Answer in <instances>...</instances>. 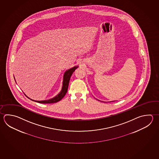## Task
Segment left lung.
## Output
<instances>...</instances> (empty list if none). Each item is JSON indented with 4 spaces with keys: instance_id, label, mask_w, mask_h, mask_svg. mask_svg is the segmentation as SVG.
I'll return each instance as SVG.
<instances>
[{
    "instance_id": "obj_1",
    "label": "left lung",
    "mask_w": 159,
    "mask_h": 159,
    "mask_svg": "<svg viewBox=\"0 0 159 159\" xmlns=\"http://www.w3.org/2000/svg\"><path fill=\"white\" fill-rule=\"evenodd\" d=\"M112 102H113V101H112Z\"/></svg>"
}]
</instances>
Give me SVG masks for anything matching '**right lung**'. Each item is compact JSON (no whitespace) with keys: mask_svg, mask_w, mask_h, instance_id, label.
Masks as SVG:
<instances>
[{"mask_svg":"<svg viewBox=\"0 0 159 159\" xmlns=\"http://www.w3.org/2000/svg\"><path fill=\"white\" fill-rule=\"evenodd\" d=\"M78 66H74L72 67L71 69H69L68 70L66 71L65 72L64 75H63V83H62V90L58 94L57 96H55L52 99H48V100H45V101H35L33 99H30V98L27 97L28 98L35 101V102H38L40 103H56V102H58L62 99L63 97L65 96L67 91L68 89V87H69V81L70 80V78L72 75V73L75 71V70L78 68Z\"/></svg>","mask_w":159,"mask_h":159,"instance_id":"1","label":"right lung"}]
</instances>
